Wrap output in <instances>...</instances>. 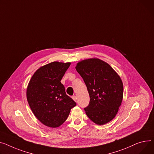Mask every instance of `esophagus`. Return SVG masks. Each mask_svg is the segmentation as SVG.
<instances>
[{
  "mask_svg": "<svg viewBox=\"0 0 154 154\" xmlns=\"http://www.w3.org/2000/svg\"><path fill=\"white\" fill-rule=\"evenodd\" d=\"M72 99H73L75 101H77V97H76L75 95H74V96L72 97Z\"/></svg>",
  "mask_w": 154,
  "mask_h": 154,
  "instance_id": "esophagus-1",
  "label": "esophagus"
}]
</instances>
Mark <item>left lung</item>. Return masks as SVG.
<instances>
[{
  "label": "left lung",
  "mask_w": 154,
  "mask_h": 154,
  "mask_svg": "<svg viewBox=\"0 0 154 154\" xmlns=\"http://www.w3.org/2000/svg\"><path fill=\"white\" fill-rule=\"evenodd\" d=\"M84 79L90 95L84 108L87 116L95 124L103 125L116 115L123 97V84L115 70L97 58L80 61L75 67Z\"/></svg>",
  "instance_id": "8db88e82"
}]
</instances>
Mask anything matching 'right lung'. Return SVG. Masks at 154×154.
Returning <instances> with one entry per match:
<instances>
[{
    "mask_svg": "<svg viewBox=\"0 0 154 154\" xmlns=\"http://www.w3.org/2000/svg\"><path fill=\"white\" fill-rule=\"evenodd\" d=\"M70 63L53 62L38 69L30 79L26 98L31 109L43 125L57 128L67 119L75 102L66 95L60 80Z\"/></svg>",
    "mask_w": 154,
    "mask_h": 154,
    "instance_id": "right-lung-1",
    "label": "right lung"
}]
</instances>
